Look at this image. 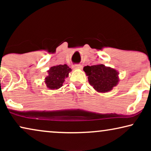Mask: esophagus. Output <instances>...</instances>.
<instances>
[{"label": "esophagus", "instance_id": "esophagus-1", "mask_svg": "<svg viewBox=\"0 0 151 151\" xmlns=\"http://www.w3.org/2000/svg\"><path fill=\"white\" fill-rule=\"evenodd\" d=\"M73 68L75 69H81L82 68V66L81 65H73Z\"/></svg>", "mask_w": 151, "mask_h": 151}]
</instances>
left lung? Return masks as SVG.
<instances>
[{"instance_id":"1","label":"left lung","mask_w":151,"mask_h":151,"mask_svg":"<svg viewBox=\"0 0 151 151\" xmlns=\"http://www.w3.org/2000/svg\"><path fill=\"white\" fill-rule=\"evenodd\" d=\"M83 70L88 76L89 84L99 93L110 91L119 82L118 71L102 64L86 66Z\"/></svg>"}]
</instances>
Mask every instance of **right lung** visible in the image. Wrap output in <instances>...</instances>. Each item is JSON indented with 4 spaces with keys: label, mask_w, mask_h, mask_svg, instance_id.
Returning <instances> with one entry per match:
<instances>
[{
    "label": "right lung",
    "mask_w": 151,
    "mask_h": 151,
    "mask_svg": "<svg viewBox=\"0 0 151 151\" xmlns=\"http://www.w3.org/2000/svg\"><path fill=\"white\" fill-rule=\"evenodd\" d=\"M71 68L67 65H60L51 67L47 71L48 76L45 78V82L47 87L51 90L58 89L63 86L65 79L69 76Z\"/></svg>",
    "instance_id": "right-lung-1"
}]
</instances>
